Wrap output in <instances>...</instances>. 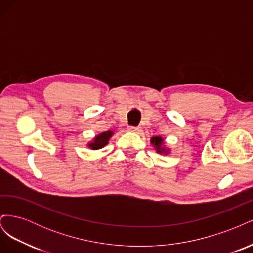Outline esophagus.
Here are the masks:
<instances>
[{"label": "esophagus", "mask_w": 253, "mask_h": 253, "mask_svg": "<svg viewBox=\"0 0 253 253\" xmlns=\"http://www.w3.org/2000/svg\"><path fill=\"white\" fill-rule=\"evenodd\" d=\"M126 129H127L128 132H132V133H138V132H140L141 127H140V126H128L126 127Z\"/></svg>", "instance_id": "esophagus-1"}]
</instances>
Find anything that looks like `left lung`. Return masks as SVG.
Returning a JSON list of instances; mask_svg holds the SVG:
<instances>
[{
	"mask_svg": "<svg viewBox=\"0 0 253 253\" xmlns=\"http://www.w3.org/2000/svg\"><path fill=\"white\" fill-rule=\"evenodd\" d=\"M151 144L153 145L154 150L163 155H169L171 153V149L166 144L165 139L162 136H153L151 138Z\"/></svg>",
	"mask_w": 253,
	"mask_h": 253,
	"instance_id": "1",
	"label": "left lung"
}]
</instances>
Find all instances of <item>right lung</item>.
<instances>
[{
  "label": "right lung",
  "mask_w": 253,
  "mask_h": 253,
  "mask_svg": "<svg viewBox=\"0 0 253 253\" xmlns=\"http://www.w3.org/2000/svg\"><path fill=\"white\" fill-rule=\"evenodd\" d=\"M113 135H114V131H106V132H102L100 134H98L94 137L93 139L87 142V147L90 150H94V151L102 149L103 147H105V145L109 143Z\"/></svg>",
  "instance_id": "add662e5"
}]
</instances>
